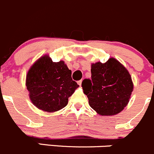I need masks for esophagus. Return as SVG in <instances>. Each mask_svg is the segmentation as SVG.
I'll return each mask as SVG.
<instances>
[{"label":"esophagus","instance_id":"obj_1","mask_svg":"<svg viewBox=\"0 0 154 154\" xmlns=\"http://www.w3.org/2000/svg\"><path fill=\"white\" fill-rule=\"evenodd\" d=\"M82 81H83V80H79V81L77 82V83H78V84L80 85V86H81V84H82Z\"/></svg>","mask_w":154,"mask_h":154}]
</instances>
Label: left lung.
<instances>
[{
	"label": "left lung",
	"mask_w": 154,
	"mask_h": 154,
	"mask_svg": "<svg viewBox=\"0 0 154 154\" xmlns=\"http://www.w3.org/2000/svg\"><path fill=\"white\" fill-rule=\"evenodd\" d=\"M91 79L82 83L89 104L101 116L120 113L129 103L134 85L130 74L118 60L110 58L104 63L91 65Z\"/></svg>",
	"instance_id": "obj_1"
}]
</instances>
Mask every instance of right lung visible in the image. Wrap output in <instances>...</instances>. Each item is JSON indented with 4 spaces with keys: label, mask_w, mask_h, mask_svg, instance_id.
Segmentation results:
<instances>
[{
    "label": "right lung",
    "mask_w": 154,
    "mask_h": 154,
    "mask_svg": "<svg viewBox=\"0 0 154 154\" xmlns=\"http://www.w3.org/2000/svg\"><path fill=\"white\" fill-rule=\"evenodd\" d=\"M25 85L32 104L48 113L65 107L68 98L79 87L65 62H53L47 54L31 65L26 74Z\"/></svg>",
    "instance_id": "right-lung-1"
}]
</instances>
